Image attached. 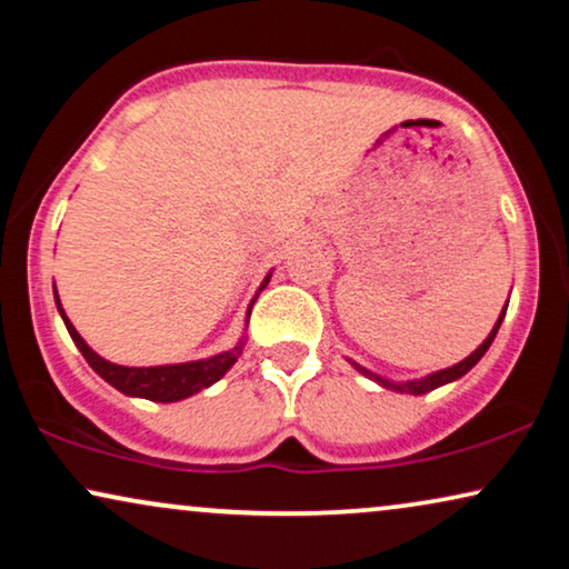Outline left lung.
Instances as JSON below:
<instances>
[{"label": "left lung", "mask_w": 569, "mask_h": 569, "mask_svg": "<svg viewBox=\"0 0 569 569\" xmlns=\"http://www.w3.org/2000/svg\"><path fill=\"white\" fill-rule=\"evenodd\" d=\"M508 310V308H505ZM505 310H502V316L497 318V323H495V329H492V333H489V337L481 341V345L473 349V352L466 357V360H461L458 365H453V368H446V370H438V372H432V376H427V378H419V380H409V383H393V380H386V378H380V376H376V372H370V370H365L362 365H357V362H352L357 370L362 372V376H368V378H372L376 380V383H380L383 388H388V391H399V393H415V396H419V393H427V391H432V388H440V386H446V383H450V380H456V378H461V376H466V372H469L473 365H477L481 357H485V352L489 349V345H492L495 341V337H497V329H500V323H502V318H505Z\"/></svg>", "instance_id": "obj_1"}]
</instances>
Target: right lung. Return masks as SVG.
Wrapping results in <instances>:
<instances>
[{
	"instance_id": "right-lung-1",
	"label": "right lung",
	"mask_w": 569,
	"mask_h": 569,
	"mask_svg": "<svg viewBox=\"0 0 569 569\" xmlns=\"http://www.w3.org/2000/svg\"><path fill=\"white\" fill-rule=\"evenodd\" d=\"M267 282H269V277L263 279V284ZM53 295H57V287H53ZM253 302H251V308H253ZM57 306H59L61 318H64V323H67L69 337L74 339L77 349H80L84 360L90 362V368L127 396H142V399L162 401V403L181 401V399H186V396H193V393H199L201 388L217 383V380H220L224 372L236 365L240 352H243V341H240V345L232 347L230 352L214 355V357H209V360L160 365V368H123V365H113V362L103 360V357L96 355L88 345H84V339L77 333L74 326L69 323L64 310H61L59 295H57ZM248 316H251V310H248Z\"/></svg>"
}]
</instances>
